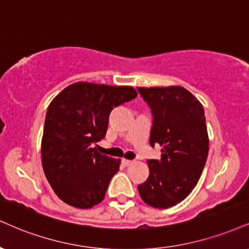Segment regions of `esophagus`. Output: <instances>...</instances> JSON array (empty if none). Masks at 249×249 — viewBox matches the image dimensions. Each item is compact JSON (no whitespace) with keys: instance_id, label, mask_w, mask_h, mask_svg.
<instances>
[{"instance_id":"obj_1","label":"esophagus","mask_w":249,"mask_h":249,"mask_svg":"<svg viewBox=\"0 0 249 249\" xmlns=\"http://www.w3.org/2000/svg\"><path fill=\"white\" fill-rule=\"evenodd\" d=\"M132 162H133L132 160H127V159H123V160H122V163L124 164V166H130V164Z\"/></svg>"}]
</instances>
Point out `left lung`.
<instances>
[{"label": "left lung", "mask_w": 249, "mask_h": 249, "mask_svg": "<svg viewBox=\"0 0 249 249\" xmlns=\"http://www.w3.org/2000/svg\"><path fill=\"white\" fill-rule=\"evenodd\" d=\"M153 115L149 143L161 146V160H148L147 181L138 185L143 202L155 209L176 205L202 175L209 136L202 103L181 86L138 88Z\"/></svg>", "instance_id": "8db88e82"}]
</instances>
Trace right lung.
Here are the masks:
<instances>
[{"label":"right lung","instance_id":"add662e5","mask_svg":"<svg viewBox=\"0 0 249 249\" xmlns=\"http://www.w3.org/2000/svg\"><path fill=\"white\" fill-rule=\"evenodd\" d=\"M137 95L133 87L76 82L50 103L41 164L53 191L66 204L90 209L103 200L121 159L98 153L94 143L106 137L113 107Z\"/></svg>","mask_w":249,"mask_h":249}]
</instances>
